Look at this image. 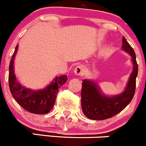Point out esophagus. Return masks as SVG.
<instances>
[{
  "instance_id": "1",
  "label": "esophagus",
  "mask_w": 146,
  "mask_h": 146,
  "mask_svg": "<svg viewBox=\"0 0 146 146\" xmlns=\"http://www.w3.org/2000/svg\"><path fill=\"white\" fill-rule=\"evenodd\" d=\"M74 72L77 76H83L84 73V67L83 65H78L74 69Z\"/></svg>"
}]
</instances>
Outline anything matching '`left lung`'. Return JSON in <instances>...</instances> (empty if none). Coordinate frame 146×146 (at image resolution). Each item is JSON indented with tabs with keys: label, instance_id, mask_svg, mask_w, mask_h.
I'll use <instances>...</instances> for the list:
<instances>
[{
	"label": "left lung",
	"instance_id": "8db88e82",
	"mask_svg": "<svg viewBox=\"0 0 146 146\" xmlns=\"http://www.w3.org/2000/svg\"><path fill=\"white\" fill-rule=\"evenodd\" d=\"M123 49L132 57L133 70L125 91L113 97L103 96L95 82L83 80L81 90V106L83 113L89 119L101 121L114 116L122 111L132 100L135 91L138 63L133 48L123 37Z\"/></svg>",
	"mask_w": 146,
	"mask_h": 146
}]
</instances>
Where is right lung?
Listing matches in <instances>:
<instances>
[{"label":"right lung","instance_id":"add662e5","mask_svg":"<svg viewBox=\"0 0 146 146\" xmlns=\"http://www.w3.org/2000/svg\"><path fill=\"white\" fill-rule=\"evenodd\" d=\"M18 46L11 58L9 66L8 82L13 97L25 111L35 114H46L50 112L56 101L59 88L68 80L66 76L56 77L47 88L39 90H32L21 86L16 80L13 69V60Z\"/></svg>","mask_w":146,"mask_h":146}]
</instances>
